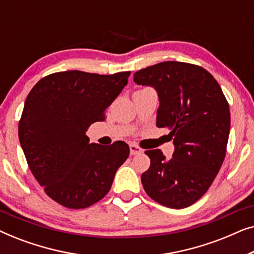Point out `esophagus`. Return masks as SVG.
Returning a JSON list of instances; mask_svg holds the SVG:
<instances>
[{
  "mask_svg": "<svg viewBox=\"0 0 254 254\" xmlns=\"http://www.w3.org/2000/svg\"><path fill=\"white\" fill-rule=\"evenodd\" d=\"M129 149H130V155H137V154H141L142 152V149L138 147V145L131 143L129 144Z\"/></svg>",
  "mask_w": 254,
  "mask_h": 254,
  "instance_id": "obj_1",
  "label": "esophagus"
}]
</instances>
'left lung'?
Instances as JSON below:
<instances>
[{
	"instance_id": "left-lung-1",
	"label": "left lung",
	"mask_w": 254,
	"mask_h": 254,
	"mask_svg": "<svg viewBox=\"0 0 254 254\" xmlns=\"http://www.w3.org/2000/svg\"><path fill=\"white\" fill-rule=\"evenodd\" d=\"M134 82L157 91L156 125L168 128L172 158L147 150L150 168L142 173L145 193L156 202L182 209L207 192L224 161L230 110L222 89L200 65L165 61L134 74Z\"/></svg>"
}]
</instances>
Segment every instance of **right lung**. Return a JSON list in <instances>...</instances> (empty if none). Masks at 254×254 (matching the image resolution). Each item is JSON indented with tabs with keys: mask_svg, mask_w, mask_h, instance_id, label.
I'll return each mask as SVG.
<instances>
[{
	"mask_svg": "<svg viewBox=\"0 0 254 254\" xmlns=\"http://www.w3.org/2000/svg\"><path fill=\"white\" fill-rule=\"evenodd\" d=\"M130 71L113 75L69 70L41 78L26 97L19 142L29 168L51 199L71 209L90 207L109 193L129 147L89 143L86 130L105 120Z\"/></svg>",
	"mask_w": 254,
	"mask_h": 254,
	"instance_id": "1",
	"label": "right lung"
}]
</instances>
